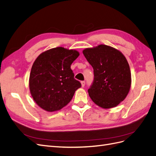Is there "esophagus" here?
Here are the masks:
<instances>
[{
    "instance_id": "obj_1",
    "label": "esophagus",
    "mask_w": 156,
    "mask_h": 156,
    "mask_svg": "<svg viewBox=\"0 0 156 156\" xmlns=\"http://www.w3.org/2000/svg\"><path fill=\"white\" fill-rule=\"evenodd\" d=\"M81 83L82 87H84V86H85V81H81Z\"/></svg>"
}]
</instances>
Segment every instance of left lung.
<instances>
[{
    "label": "left lung",
    "mask_w": 156,
    "mask_h": 156,
    "mask_svg": "<svg viewBox=\"0 0 156 156\" xmlns=\"http://www.w3.org/2000/svg\"><path fill=\"white\" fill-rule=\"evenodd\" d=\"M83 53L94 69V81L88 90L92 100L105 108L119 105L127 96L131 83L125 56L105 45L86 49Z\"/></svg>",
    "instance_id": "left-lung-1"
}]
</instances>
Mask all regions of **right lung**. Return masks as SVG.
Wrapping results in <instances>:
<instances>
[{
  "label": "right lung",
  "instance_id": "1",
  "mask_svg": "<svg viewBox=\"0 0 156 156\" xmlns=\"http://www.w3.org/2000/svg\"><path fill=\"white\" fill-rule=\"evenodd\" d=\"M79 55L77 51L59 47L41 53L34 61L29 78L30 91L43 109L49 112L61 109L81 87L71 69Z\"/></svg>",
  "mask_w": 156,
  "mask_h": 156
}]
</instances>
